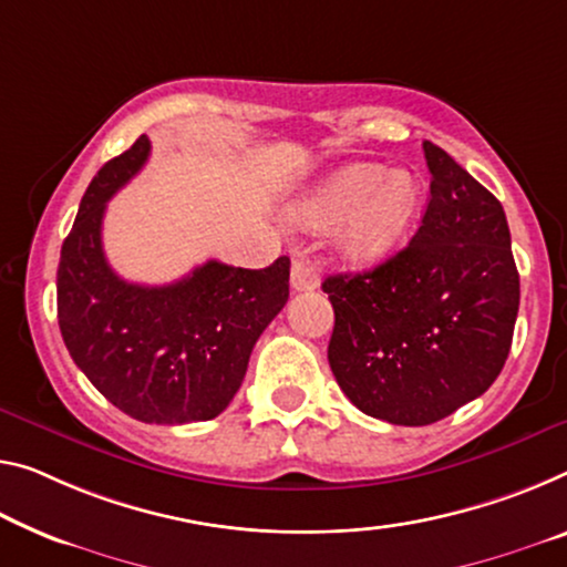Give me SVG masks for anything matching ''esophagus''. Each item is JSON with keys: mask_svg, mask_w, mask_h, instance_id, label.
Masks as SVG:
<instances>
[{"mask_svg": "<svg viewBox=\"0 0 567 567\" xmlns=\"http://www.w3.org/2000/svg\"><path fill=\"white\" fill-rule=\"evenodd\" d=\"M319 286L317 266L309 260H293L291 264V289L293 291H313Z\"/></svg>", "mask_w": 567, "mask_h": 567, "instance_id": "34e87169", "label": "esophagus"}]
</instances>
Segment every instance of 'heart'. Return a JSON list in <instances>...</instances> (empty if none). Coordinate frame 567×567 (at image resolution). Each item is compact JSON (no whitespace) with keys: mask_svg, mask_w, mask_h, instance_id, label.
Wrapping results in <instances>:
<instances>
[{"mask_svg":"<svg viewBox=\"0 0 567 567\" xmlns=\"http://www.w3.org/2000/svg\"><path fill=\"white\" fill-rule=\"evenodd\" d=\"M421 203V185L408 169L380 164H347L319 182L293 207L303 228L332 225L339 248L352 260L370 264L388 256Z\"/></svg>","mask_w":567,"mask_h":567,"instance_id":"1","label":"heart"}]
</instances>
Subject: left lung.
I'll use <instances>...</instances> for the list:
<instances>
[{"label":"left lung","mask_w":567,"mask_h":567,"mask_svg":"<svg viewBox=\"0 0 567 567\" xmlns=\"http://www.w3.org/2000/svg\"><path fill=\"white\" fill-rule=\"evenodd\" d=\"M431 197L403 250L321 289L334 307L329 368L362 413L395 425L441 421L489 390L507 362L519 274L502 203L423 142Z\"/></svg>","instance_id":"1"}]
</instances>
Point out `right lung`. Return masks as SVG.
Here are the masks:
<instances>
[{"label":"right lung","mask_w":567,"mask_h":567,"mask_svg":"<svg viewBox=\"0 0 567 567\" xmlns=\"http://www.w3.org/2000/svg\"><path fill=\"white\" fill-rule=\"evenodd\" d=\"M138 136L85 189L58 266V324L95 390L142 423L210 421L230 405L250 352L289 301L291 260L233 268L207 260L167 286L113 274L101 243L106 203L150 159Z\"/></svg>","instance_id":"right-lung-1"}]
</instances>
